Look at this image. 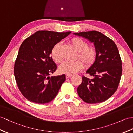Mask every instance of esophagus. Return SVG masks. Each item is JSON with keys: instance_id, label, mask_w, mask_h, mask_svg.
<instances>
[{"instance_id": "obj_1", "label": "esophagus", "mask_w": 133, "mask_h": 133, "mask_svg": "<svg viewBox=\"0 0 133 133\" xmlns=\"http://www.w3.org/2000/svg\"><path fill=\"white\" fill-rule=\"evenodd\" d=\"M72 74H66V78H69L70 77H72Z\"/></svg>"}]
</instances>
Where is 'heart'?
<instances>
[{"label": "heart", "mask_w": 133, "mask_h": 133, "mask_svg": "<svg viewBox=\"0 0 133 133\" xmlns=\"http://www.w3.org/2000/svg\"><path fill=\"white\" fill-rule=\"evenodd\" d=\"M70 42L77 51L76 59L80 60H77L73 62L65 61L59 67L60 72L67 74H73L79 71L83 67L82 63L85 66H91L95 63L97 57L96 50L94 47L89 46V43L82 39L73 38L71 39ZM61 46V42H58L51 50V57L56 63H61L63 60L60 51Z\"/></svg>", "instance_id": "obj_1"}]
</instances>
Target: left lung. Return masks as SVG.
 I'll return each mask as SVG.
<instances>
[{
	"instance_id": "8db88e82",
	"label": "left lung",
	"mask_w": 133,
	"mask_h": 133,
	"mask_svg": "<svg viewBox=\"0 0 133 133\" xmlns=\"http://www.w3.org/2000/svg\"><path fill=\"white\" fill-rule=\"evenodd\" d=\"M74 34L94 42L97 51L95 63L86 71L93 78L82 76L78 94L89 104L104 102L116 91L121 77L122 61L117 47L112 39L99 31Z\"/></svg>"
}]
</instances>
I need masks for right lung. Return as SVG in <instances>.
Listing matches in <instances>:
<instances>
[{
	"label": "right lung",
	"instance_id": "obj_1",
	"mask_svg": "<svg viewBox=\"0 0 133 133\" xmlns=\"http://www.w3.org/2000/svg\"><path fill=\"white\" fill-rule=\"evenodd\" d=\"M70 33L38 31L22 43L15 63L14 75L19 90L29 101L45 104L57 95L66 77L64 74L49 77L57 69L50 55L55 45Z\"/></svg>",
	"mask_w": 133,
	"mask_h": 133
}]
</instances>
